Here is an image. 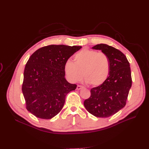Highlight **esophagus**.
<instances>
[{"mask_svg":"<svg viewBox=\"0 0 149 149\" xmlns=\"http://www.w3.org/2000/svg\"><path fill=\"white\" fill-rule=\"evenodd\" d=\"M84 87L83 86H80V85H78L77 86V90H80L81 89H83Z\"/></svg>","mask_w":149,"mask_h":149,"instance_id":"esophagus-1","label":"esophagus"}]
</instances>
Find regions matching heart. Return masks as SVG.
I'll use <instances>...</instances> for the list:
<instances>
[{
    "mask_svg": "<svg viewBox=\"0 0 149 149\" xmlns=\"http://www.w3.org/2000/svg\"><path fill=\"white\" fill-rule=\"evenodd\" d=\"M74 63L68 60L65 71L68 79L72 83L82 80L93 87L102 85L107 80L110 63L107 55L102 52L83 49L74 57Z\"/></svg>",
    "mask_w": 149,
    "mask_h": 149,
    "instance_id": "b5f03b06",
    "label": "heart"
}]
</instances>
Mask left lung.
<instances>
[{"mask_svg":"<svg viewBox=\"0 0 149 149\" xmlns=\"http://www.w3.org/2000/svg\"><path fill=\"white\" fill-rule=\"evenodd\" d=\"M92 49L100 50L107 55L110 70L106 81L91 89V97L84 100V106L95 116L107 118L126 105L132 86L130 64L126 56L112 46L101 43Z\"/></svg>","mask_w":149,"mask_h":149,"instance_id":"1","label":"left lung"}]
</instances>
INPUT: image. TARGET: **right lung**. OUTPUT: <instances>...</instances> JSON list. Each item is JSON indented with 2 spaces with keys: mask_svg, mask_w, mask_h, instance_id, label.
<instances>
[{
  "mask_svg": "<svg viewBox=\"0 0 149 149\" xmlns=\"http://www.w3.org/2000/svg\"><path fill=\"white\" fill-rule=\"evenodd\" d=\"M81 46L51 45L34 52L23 74L22 92L27 110L37 118L51 119L62 109L68 93L77 85L65 79V65Z\"/></svg>",
  "mask_w": 149,
  "mask_h": 149,
  "instance_id": "obj_1",
  "label": "right lung"
}]
</instances>
